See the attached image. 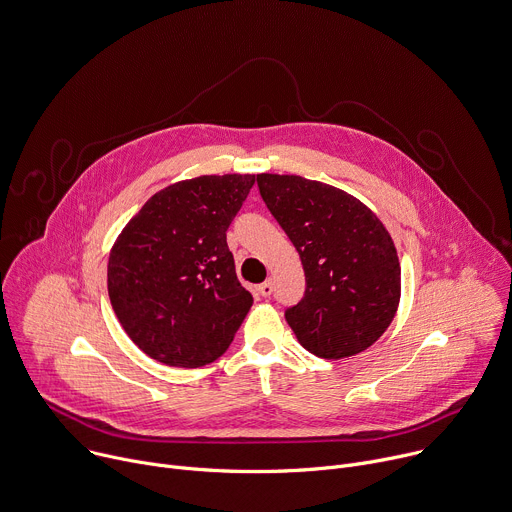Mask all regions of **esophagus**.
I'll return each mask as SVG.
<instances>
[{"instance_id": "34e87169", "label": "esophagus", "mask_w": 512, "mask_h": 512, "mask_svg": "<svg viewBox=\"0 0 512 512\" xmlns=\"http://www.w3.org/2000/svg\"><path fill=\"white\" fill-rule=\"evenodd\" d=\"M272 290H274L272 280H266V282H262V284L258 286V292H260L262 296H270V294H272Z\"/></svg>"}]
</instances>
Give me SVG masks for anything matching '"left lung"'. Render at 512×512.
I'll list each match as a JSON object with an SVG mask.
<instances>
[{"mask_svg":"<svg viewBox=\"0 0 512 512\" xmlns=\"http://www.w3.org/2000/svg\"><path fill=\"white\" fill-rule=\"evenodd\" d=\"M256 181L304 268V296L284 311L298 343L323 359L365 351L399 304L401 268L391 236L337 187L298 175L262 173Z\"/></svg>","mask_w":512,"mask_h":512,"instance_id":"1","label":"left lung"}]
</instances>
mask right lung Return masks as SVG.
I'll list each match as a JSON object with an SVG mask.
<instances>
[{"instance_id":"add662e5","label":"right lung","mask_w":512,"mask_h":512,"mask_svg":"<svg viewBox=\"0 0 512 512\" xmlns=\"http://www.w3.org/2000/svg\"><path fill=\"white\" fill-rule=\"evenodd\" d=\"M256 175H203L155 193L109 258V296L131 341L171 367L222 357L252 294L236 276L226 232Z\"/></svg>"}]
</instances>
